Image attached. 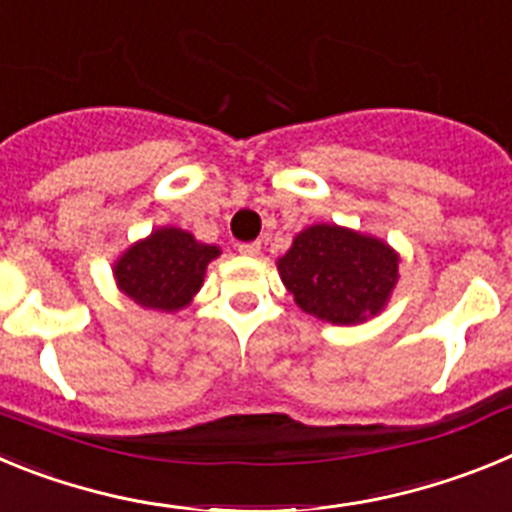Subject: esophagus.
I'll return each instance as SVG.
<instances>
[{
  "mask_svg": "<svg viewBox=\"0 0 512 512\" xmlns=\"http://www.w3.org/2000/svg\"><path fill=\"white\" fill-rule=\"evenodd\" d=\"M238 251H241L243 256H259V253H261V243L259 241L238 243Z\"/></svg>",
  "mask_w": 512,
  "mask_h": 512,
  "instance_id": "esophagus-1",
  "label": "esophagus"
}]
</instances>
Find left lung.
Returning <instances> with one entry per match:
<instances>
[{
	"mask_svg": "<svg viewBox=\"0 0 512 512\" xmlns=\"http://www.w3.org/2000/svg\"><path fill=\"white\" fill-rule=\"evenodd\" d=\"M397 264V253L379 238L312 225L279 259V274L302 310L333 325H354L390 300Z\"/></svg>",
	"mask_w": 512,
	"mask_h": 512,
	"instance_id": "1",
	"label": "left lung"
}]
</instances>
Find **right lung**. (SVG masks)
<instances>
[{
    "instance_id": "right-lung-1",
    "label": "right lung",
    "mask_w": 512,
    "mask_h": 512,
    "mask_svg": "<svg viewBox=\"0 0 512 512\" xmlns=\"http://www.w3.org/2000/svg\"><path fill=\"white\" fill-rule=\"evenodd\" d=\"M220 248L197 243L179 228H161L135 243L115 264V279L130 300L148 310L174 312L200 292L202 277Z\"/></svg>"
}]
</instances>
